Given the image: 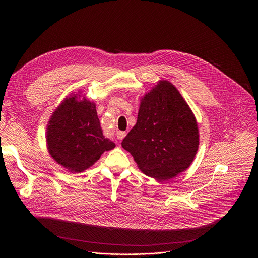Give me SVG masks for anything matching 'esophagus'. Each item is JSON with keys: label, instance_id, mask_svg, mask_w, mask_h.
Masks as SVG:
<instances>
[{"label": "esophagus", "instance_id": "esophagus-1", "mask_svg": "<svg viewBox=\"0 0 258 258\" xmlns=\"http://www.w3.org/2000/svg\"><path fill=\"white\" fill-rule=\"evenodd\" d=\"M125 136H126V133H125V132L118 131V132L116 133V137H117V139H118V140H122Z\"/></svg>", "mask_w": 258, "mask_h": 258}]
</instances>
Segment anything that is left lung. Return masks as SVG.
Returning a JSON list of instances; mask_svg holds the SVG:
<instances>
[{"instance_id":"1","label":"left lung","mask_w":258,"mask_h":258,"mask_svg":"<svg viewBox=\"0 0 258 258\" xmlns=\"http://www.w3.org/2000/svg\"><path fill=\"white\" fill-rule=\"evenodd\" d=\"M146 175L167 180L189 168L199 146L196 118L177 89L160 81L142 99L138 119L121 143Z\"/></svg>"}]
</instances>
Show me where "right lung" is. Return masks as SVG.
Returning a JSON list of instances; mask_svg holds the SVG:
<instances>
[{
  "label": "right lung",
  "instance_id": "right-lung-1",
  "mask_svg": "<svg viewBox=\"0 0 258 258\" xmlns=\"http://www.w3.org/2000/svg\"><path fill=\"white\" fill-rule=\"evenodd\" d=\"M46 140L50 155L70 172H83L115 147L103 136L96 104L80 94L70 95L56 108Z\"/></svg>",
  "mask_w": 258,
  "mask_h": 258
}]
</instances>
